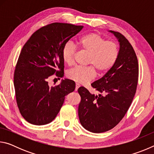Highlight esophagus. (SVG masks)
I'll use <instances>...</instances> for the list:
<instances>
[{
    "instance_id": "34e87169",
    "label": "esophagus",
    "mask_w": 154,
    "mask_h": 154,
    "mask_svg": "<svg viewBox=\"0 0 154 154\" xmlns=\"http://www.w3.org/2000/svg\"><path fill=\"white\" fill-rule=\"evenodd\" d=\"M79 87H80L79 84H78V83H76V84H75V91H77L78 90V88H79Z\"/></svg>"
}]
</instances>
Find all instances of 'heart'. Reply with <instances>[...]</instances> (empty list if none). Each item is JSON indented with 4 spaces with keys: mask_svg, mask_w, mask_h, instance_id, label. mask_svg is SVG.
<instances>
[{
    "mask_svg": "<svg viewBox=\"0 0 154 154\" xmlns=\"http://www.w3.org/2000/svg\"><path fill=\"white\" fill-rule=\"evenodd\" d=\"M82 50L88 53L86 66H75L67 72V77L79 83H87L99 74L107 72L116 63L119 56L118 44L113 41H106L97 32H90L82 36L77 41ZM77 48L71 42L65 44L62 51L64 62L71 66L74 63Z\"/></svg>",
    "mask_w": 154,
    "mask_h": 154,
    "instance_id": "b5f03b06",
    "label": "heart"
}]
</instances>
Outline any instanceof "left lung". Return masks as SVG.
I'll use <instances>...</instances> for the list:
<instances>
[{
	"label": "left lung",
	"mask_w": 154,
	"mask_h": 154,
	"mask_svg": "<svg viewBox=\"0 0 154 154\" xmlns=\"http://www.w3.org/2000/svg\"><path fill=\"white\" fill-rule=\"evenodd\" d=\"M119 42V56L111 69L91 85L98 94L80 87L81 102L78 115L81 124L94 133L106 132L118 125L135 95L139 77L136 54L127 38L119 32L110 30Z\"/></svg>",
	"instance_id": "obj_1"
}]
</instances>
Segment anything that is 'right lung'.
Here are the masks:
<instances>
[{
	"instance_id": "right-lung-1",
	"label": "right lung",
	"mask_w": 154,
	"mask_h": 154,
	"mask_svg": "<svg viewBox=\"0 0 154 154\" xmlns=\"http://www.w3.org/2000/svg\"><path fill=\"white\" fill-rule=\"evenodd\" d=\"M83 28L66 23H52L34 32L20 52L14 72V87L18 108L23 118L34 125L54 120L64 103L65 96L73 92L75 83L62 80L49 87V77H62V51L70 38Z\"/></svg>"
}]
</instances>
